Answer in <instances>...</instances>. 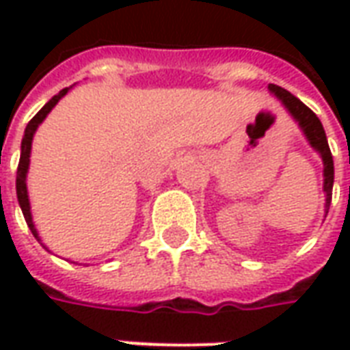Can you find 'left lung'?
<instances>
[{
    "instance_id": "obj_1",
    "label": "left lung",
    "mask_w": 350,
    "mask_h": 350,
    "mask_svg": "<svg viewBox=\"0 0 350 350\" xmlns=\"http://www.w3.org/2000/svg\"><path fill=\"white\" fill-rule=\"evenodd\" d=\"M270 93H273L281 105L286 108V112L293 116V120L298 123V127L304 133V137L308 138L309 146L315 150L321 159H323L324 170V183L323 189L326 193V202H324V213H328V208H330L332 202V187H334V159H332L330 148H328V140H326V133H324V127L321 120L317 118L313 110H309L300 99H296L293 93L286 92L281 86H275V84H270L268 86Z\"/></svg>"
}]
</instances>
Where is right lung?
Returning a JSON list of instances; mask_svg holds the SVG:
<instances>
[{
  "label": "right lung",
  "instance_id": "add662e5",
  "mask_svg": "<svg viewBox=\"0 0 350 350\" xmlns=\"http://www.w3.org/2000/svg\"><path fill=\"white\" fill-rule=\"evenodd\" d=\"M72 88V86H71ZM71 88H65L62 92L54 95L52 99L44 105V107L37 112V114L31 118V122L26 125V131H24V137H22V146H20V163H18V170H16V197H18V204L22 208V213H24V219H26L27 227L31 230V234L35 236L37 242H41V245L44 250L49 251V247L42 243L41 236L37 232V227L33 223V215H31V206H29V195H27V170H29V155H31V142H33V135L37 127L44 122V118L50 114V110L56 107L59 99L67 95V92Z\"/></svg>",
  "mask_w": 350,
  "mask_h": 350
}]
</instances>
